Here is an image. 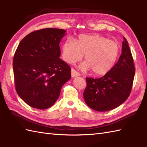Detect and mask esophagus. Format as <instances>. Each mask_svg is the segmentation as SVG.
<instances>
[{
	"instance_id": "esophagus-1",
	"label": "esophagus",
	"mask_w": 147,
	"mask_h": 147,
	"mask_svg": "<svg viewBox=\"0 0 147 147\" xmlns=\"http://www.w3.org/2000/svg\"><path fill=\"white\" fill-rule=\"evenodd\" d=\"M80 76V74L79 73H78V72L74 69L72 68L71 69V76L72 78H74V77H76V76Z\"/></svg>"
}]
</instances>
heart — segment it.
<instances>
[{
    "label": "heart",
    "mask_w": 147,
    "mask_h": 147,
    "mask_svg": "<svg viewBox=\"0 0 147 147\" xmlns=\"http://www.w3.org/2000/svg\"><path fill=\"white\" fill-rule=\"evenodd\" d=\"M118 43L98 34L80 35L75 40H65L62 46L64 60L74 64L85 55V62L80 67L84 71H92L95 75H104L116 63L119 55Z\"/></svg>",
    "instance_id": "obj_1"
}]
</instances>
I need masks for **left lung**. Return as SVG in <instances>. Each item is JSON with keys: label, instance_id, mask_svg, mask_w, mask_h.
Returning a JSON list of instances; mask_svg holds the SVG:
<instances>
[{"label": "left lung", "instance_id": "8db88e82", "mask_svg": "<svg viewBox=\"0 0 147 147\" xmlns=\"http://www.w3.org/2000/svg\"><path fill=\"white\" fill-rule=\"evenodd\" d=\"M123 40L121 55L113 68L100 78H86L83 98L87 105L96 111H108L119 107L131 91L135 68L128 42L124 37Z\"/></svg>", "mask_w": 147, "mask_h": 147}]
</instances>
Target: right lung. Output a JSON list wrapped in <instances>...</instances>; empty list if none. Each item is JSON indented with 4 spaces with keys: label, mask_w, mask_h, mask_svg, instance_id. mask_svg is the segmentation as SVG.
Masks as SVG:
<instances>
[{
    "label": "right lung",
    "mask_w": 147,
    "mask_h": 147,
    "mask_svg": "<svg viewBox=\"0 0 147 147\" xmlns=\"http://www.w3.org/2000/svg\"><path fill=\"white\" fill-rule=\"evenodd\" d=\"M65 32L57 28L35 31L21 40L16 51L12 62L16 90L31 107H51L71 79L70 67L59 58V43Z\"/></svg>",
    "instance_id": "1"
}]
</instances>
